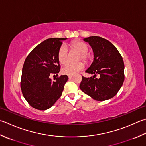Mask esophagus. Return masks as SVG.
<instances>
[{
	"mask_svg": "<svg viewBox=\"0 0 146 146\" xmlns=\"http://www.w3.org/2000/svg\"><path fill=\"white\" fill-rule=\"evenodd\" d=\"M72 77H73V75H68V78H72Z\"/></svg>",
	"mask_w": 146,
	"mask_h": 146,
	"instance_id": "1",
	"label": "esophagus"
}]
</instances>
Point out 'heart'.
<instances>
[{
    "label": "heart",
    "mask_w": 146,
    "mask_h": 146,
    "mask_svg": "<svg viewBox=\"0 0 146 146\" xmlns=\"http://www.w3.org/2000/svg\"><path fill=\"white\" fill-rule=\"evenodd\" d=\"M71 47L73 49L75 50L78 53L81 54V59L85 62L88 60L87 53L88 51V47L85 43L81 41H76L71 43ZM58 58L59 62L62 64L66 63L68 61L67 47L65 45H62L60 47L58 54ZM84 64L82 62L73 64L68 63L62 68V72L67 75H74L78 73L80 71L84 70Z\"/></svg>",
    "instance_id": "obj_1"
}]
</instances>
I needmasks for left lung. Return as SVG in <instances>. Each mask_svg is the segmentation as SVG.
Masks as SVG:
<instances>
[{
	"label": "left lung",
	"mask_w": 146,
	"mask_h": 146,
	"mask_svg": "<svg viewBox=\"0 0 146 146\" xmlns=\"http://www.w3.org/2000/svg\"><path fill=\"white\" fill-rule=\"evenodd\" d=\"M94 52V61L85 72L94 75L82 76L80 88L96 101H102L116 95L123 84L125 66L121 54L112 43L102 37L92 36L84 38ZM99 74V79L95 76Z\"/></svg>",
	"instance_id": "left-lung-1"
}]
</instances>
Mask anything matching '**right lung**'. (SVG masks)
Listing matches in <instances>:
<instances>
[{
	"instance_id": "obj_1",
	"label": "right lung",
	"mask_w": 146,
	"mask_h": 146,
	"mask_svg": "<svg viewBox=\"0 0 146 146\" xmlns=\"http://www.w3.org/2000/svg\"><path fill=\"white\" fill-rule=\"evenodd\" d=\"M67 38H50L37 45L26 58L22 70L21 88L31 106L38 110L49 109L61 96L68 81L61 75L52 81L50 76L59 72L58 58L62 41Z\"/></svg>"
}]
</instances>
